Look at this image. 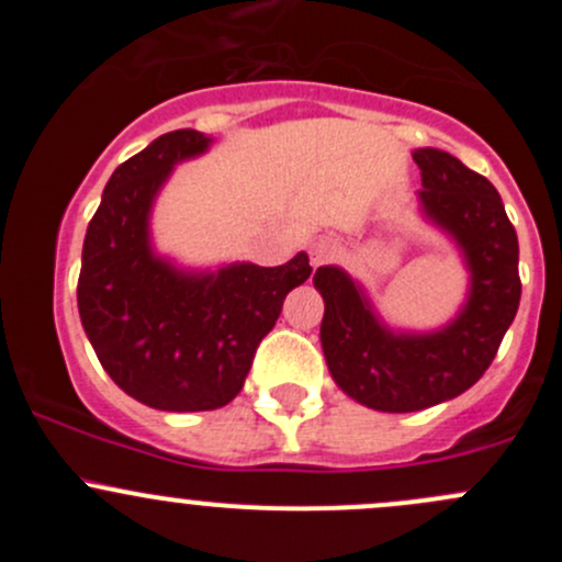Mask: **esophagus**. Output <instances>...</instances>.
<instances>
[{
    "instance_id": "1",
    "label": "esophagus",
    "mask_w": 562,
    "mask_h": 562,
    "mask_svg": "<svg viewBox=\"0 0 562 562\" xmlns=\"http://www.w3.org/2000/svg\"><path fill=\"white\" fill-rule=\"evenodd\" d=\"M337 252H339V247L334 245L331 239H321L310 247V263L317 269V266H323V263H328V260L337 258Z\"/></svg>"
}]
</instances>
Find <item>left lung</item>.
<instances>
[{"label":"left lung","instance_id":"obj_1","mask_svg":"<svg viewBox=\"0 0 562 562\" xmlns=\"http://www.w3.org/2000/svg\"><path fill=\"white\" fill-rule=\"evenodd\" d=\"M424 220L454 241L468 269V299L435 331L391 328L364 285L339 266H321L313 282L326 313L321 345L334 383L361 405L413 413L454 400L495 359L519 310V241L490 179L443 149L413 151Z\"/></svg>","mask_w":562,"mask_h":562}]
</instances>
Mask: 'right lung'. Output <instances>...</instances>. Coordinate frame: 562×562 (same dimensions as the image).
Returning <instances> with one entry per match:
<instances>
[{
  "label": "right lung",
  "instance_id": "obj_1",
  "mask_svg": "<svg viewBox=\"0 0 562 562\" xmlns=\"http://www.w3.org/2000/svg\"><path fill=\"white\" fill-rule=\"evenodd\" d=\"M212 146L173 130L108 179L87 228L78 313L103 370L124 394L168 413L228 405L282 302L313 274L307 252L285 266L184 269L151 245V209L179 162Z\"/></svg>",
  "mask_w": 562,
  "mask_h": 562
}]
</instances>
